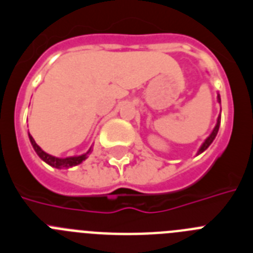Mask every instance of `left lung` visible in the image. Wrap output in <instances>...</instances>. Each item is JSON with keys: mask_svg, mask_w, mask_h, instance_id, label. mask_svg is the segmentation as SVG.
Returning a JSON list of instances; mask_svg holds the SVG:
<instances>
[{"mask_svg": "<svg viewBox=\"0 0 253 253\" xmlns=\"http://www.w3.org/2000/svg\"><path fill=\"white\" fill-rule=\"evenodd\" d=\"M216 100H218V102H219V104H220V95H219V93H218V96H216ZM219 126H220V114H219L218 119H216V124H215V126H214L213 131H211V133H210L209 137H208L207 139L204 140V143H203V144H202V147H200V148H199L198 154L203 153V152H204L205 149H207L208 147H209L210 144H211V143H213V140L215 139V137H216V134H218Z\"/></svg>", "mask_w": 253, "mask_h": 253, "instance_id": "1", "label": "left lung"}]
</instances>
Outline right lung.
<instances>
[{"instance_id": "1", "label": "right lung", "mask_w": 253, "mask_h": 253, "mask_svg": "<svg viewBox=\"0 0 253 253\" xmlns=\"http://www.w3.org/2000/svg\"><path fill=\"white\" fill-rule=\"evenodd\" d=\"M29 139H30L31 146L34 148V151L37 152V154L39 156L42 160L44 161L45 163H48L49 166L54 167V169H69V167H73V166H77L80 163L84 162V160L87 158V156L91 153L92 151V147H91L86 153L81 154V156H73V157H66V158H59V157H54V156H51V154L46 153L44 152L43 149L40 148L39 146L37 144V142L34 140V138L31 137L30 134H29Z\"/></svg>"}]
</instances>
